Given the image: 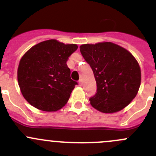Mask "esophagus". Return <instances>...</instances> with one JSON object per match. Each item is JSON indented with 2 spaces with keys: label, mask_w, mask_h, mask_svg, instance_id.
Segmentation results:
<instances>
[{
  "label": "esophagus",
  "mask_w": 156,
  "mask_h": 156,
  "mask_svg": "<svg viewBox=\"0 0 156 156\" xmlns=\"http://www.w3.org/2000/svg\"><path fill=\"white\" fill-rule=\"evenodd\" d=\"M78 84H79L80 86L82 85V81H81V79H80L79 81H78Z\"/></svg>",
  "instance_id": "obj_1"
}]
</instances>
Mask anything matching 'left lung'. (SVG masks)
Here are the masks:
<instances>
[{
  "label": "left lung",
  "instance_id": "obj_1",
  "mask_svg": "<svg viewBox=\"0 0 156 156\" xmlns=\"http://www.w3.org/2000/svg\"><path fill=\"white\" fill-rule=\"evenodd\" d=\"M80 51L97 82V93L89 99L91 106L104 113L126 107L140 86V69L133 55L111 42L83 44Z\"/></svg>",
  "mask_w": 156,
  "mask_h": 156
}]
</instances>
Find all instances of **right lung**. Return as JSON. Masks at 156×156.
I'll return each mask as SVG.
<instances>
[{
  "instance_id": "obj_1",
  "label": "right lung",
  "mask_w": 156,
  "mask_h": 156,
  "mask_svg": "<svg viewBox=\"0 0 156 156\" xmlns=\"http://www.w3.org/2000/svg\"><path fill=\"white\" fill-rule=\"evenodd\" d=\"M77 49L76 44L48 40L25 53L19 64L17 78L28 103L45 112L57 111L66 104L78 84L71 79L66 62Z\"/></svg>"
}]
</instances>
